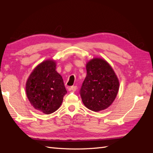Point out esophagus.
I'll use <instances>...</instances> for the list:
<instances>
[{
	"label": "esophagus",
	"mask_w": 153,
	"mask_h": 153,
	"mask_svg": "<svg viewBox=\"0 0 153 153\" xmlns=\"http://www.w3.org/2000/svg\"><path fill=\"white\" fill-rule=\"evenodd\" d=\"M70 89H71V91H75L77 89V87H76V86H71Z\"/></svg>",
	"instance_id": "esophagus-1"
}]
</instances>
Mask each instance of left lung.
Instances as JSON below:
<instances>
[{"instance_id": "left-lung-1", "label": "left lung", "mask_w": 153, "mask_h": 153, "mask_svg": "<svg viewBox=\"0 0 153 153\" xmlns=\"http://www.w3.org/2000/svg\"><path fill=\"white\" fill-rule=\"evenodd\" d=\"M87 76L80 90L83 103L87 108L99 112L113 103L119 91L118 78L108 62L93 59L86 65Z\"/></svg>"}]
</instances>
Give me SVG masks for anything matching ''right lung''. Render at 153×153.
Masks as SVG:
<instances>
[{"instance_id":"obj_1","label":"right lung","mask_w":153,"mask_h":153,"mask_svg":"<svg viewBox=\"0 0 153 153\" xmlns=\"http://www.w3.org/2000/svg\"><path fill=\"white\" fill-rule=\"evenodd\" d=\"M53 61L41 62L29 76L26 83V93L36 110L46 114L56 111L61 105L67 91L62 76L55 71Z\"/></svg>"}]
</instances>
